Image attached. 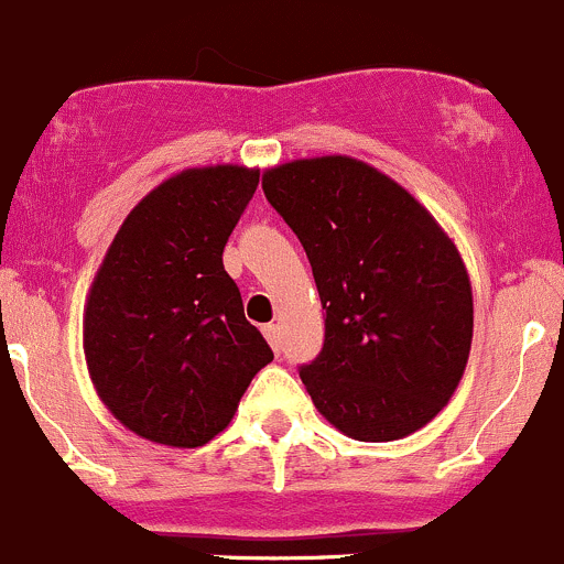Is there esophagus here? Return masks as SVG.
<instances>
[{
    "mask_svg": "<svg viewBox=\"0 0 564 564\" xmlns=\"http://www.w3.org/2000/svg\"><path fill=\"white\" fill-rule=\"evenodd\" d=\"M263 334H265V339H269L271 348H274V354H280V348H282L280 326H276V323H269V326H263Z\"/></svg>",
    "mask_w": 564,
    "mask_h": 564,
    "instance_id": "obj_1",
    "label": "esophagus"
}]
</instances>
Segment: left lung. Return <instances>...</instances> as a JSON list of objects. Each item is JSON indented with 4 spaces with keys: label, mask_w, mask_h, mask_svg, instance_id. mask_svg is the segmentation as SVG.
Listing matches in <instances>:
<instances>
[{
    "label": "left lung",
    "mask_w": 564,
    "mask_h": 564,
    "mask_svg": "<svg viewBox=\"0 0 564 564\" xmlns=\"http://www.w3.org/2000/svg\"><path fill=\"white\" fill-rule=\"evenodd\" d=\"M263 192L299 236L326 310L323 350L299 370L315 409L356 442L425 427L471 350V282L455 243L400 183L350 155L265 170Z\"/></svg>",
    "instance_id": "obj_1"
}]
</instances>
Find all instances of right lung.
Returning a JSON list of instances; mask_svg holds the SVG:
<instances>
[{
    "mask_svg": "<svg viewBox=\"0 0 564 564\" xmlns=\"http://www.w3.org/2000/svg\"><path fill=\"white\" fill-rule=\"evenodd\" d=\"M260 170L194 166L155 186L117 230L85 306L95 392L128 431L203 447L274 359L243 315L221 252Z\"/></svg>",
    "mask_w": 564,
    "mask_h": 564,
    "instance_id": "obj_1",
    "label": "right lung"
}]
</instances>
